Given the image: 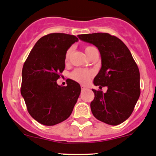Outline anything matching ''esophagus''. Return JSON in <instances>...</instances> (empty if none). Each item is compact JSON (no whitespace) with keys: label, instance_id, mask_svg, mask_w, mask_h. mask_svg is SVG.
<instances>
[{"label":"esophagus","instance_id":"1","mask_svg":"<svg viewBox=\"0 0 156 156\" xmlns=\"http://www.w3.org/2000/svg\"><path fill=\"white\" fill-rule=\"evenodd\" d=\"M81 90H82V91H83V90H85V86H83V85H81Z\"/></svg>","mask_w":156,"mask_h":156}]
</instances>
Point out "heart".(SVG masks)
I'll list each match as a JSON object with an SVG mask.
<instances>
[{
    "instance_id": "obj_1",
    "label": "heart",
    "mask_w": 156,
    "mask_h": 156,
    "mask_svg": "<svg viewBox=\"0 0 156 156\" xmlns=\"http://www.w3.org/2000/svg\"><path fill=\"white\" fill-rule=\"evenodd\" d=\"M93 47L91 46H87L85 48V51L86 55L88 56V54H89L90 51L92 48ZM71 51H72V49L69 48L67 51L66 55H65V62H68V59H69V57L71 55ZM92 75L91 71H88V70L85 69H81V68H78V69H75V71H73L71 74V78L72 79H74L75 81H78L80 83H82V84H86L88 81L89 78H91V76Z\"/></svg>"
}]
</instances>
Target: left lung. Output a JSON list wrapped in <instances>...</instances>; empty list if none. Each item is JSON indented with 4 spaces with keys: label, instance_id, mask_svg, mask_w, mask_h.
Here are the masks:
<instances>
[{
    "label": "left lung",
    "instance_id": "obj_1",
    "mask_svg": "<svg viewBox=\"0 0 156 156\" xmlns=\"http://www.w3.org/2000/svg\"><path fill=\"white\" fill-rule=\"evenodd\" d=\"M78 38L98 48L101 68L94 85L107 87L106 92L92 89L93 115L101 122L117 126L132 115L140 96V74L130 51L122 41L108 33L79 34Z\"/></svg>",
    "mask_w": 156,
    "mask_h": 156
}]
</instances>
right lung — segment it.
<instances>
[{"label":"right lung","mask_w":156,"mask_h":156,"mask_svg":"<svg viewBox=\"0 0 156 156\" xmlns=\"http://www.w3.org/2000/svg\"><path fill=\"white\" fill-rule=\"evenodd\" d=\"M78 39L63 33L41 37L30 51L22 69L21 93L32 118L44 126L66 120L73 111L81 86L69 79L67 86L57 84L65 67L67 51Z\"/></svg>","instance_id":"obj_1"}]
</instances>
